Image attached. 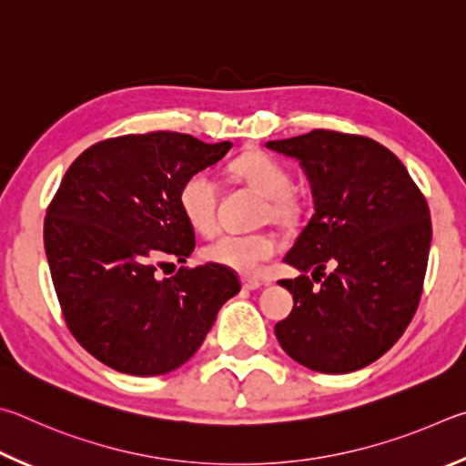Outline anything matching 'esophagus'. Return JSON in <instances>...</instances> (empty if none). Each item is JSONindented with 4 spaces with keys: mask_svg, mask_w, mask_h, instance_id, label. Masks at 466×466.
I'll list each match as a JSON object with an SVG mask.
<instances>
[{
    "mask_svg": "<svg viewBox=\"0 0 466 466\" xmlns=\"http://www.w3.org/2000/svg\"><path fill=\"white\" fill-rule=\"evenodd\" d=\"M241 284H243V289H248V290H256V289H259V287H264V280H258V279H241Z\"/></svg>",
    "mask_w": 466,
    "mask_h": 466,
    "instance_id": "obj_1",
    "label": "esophagus"
}]
</instances>
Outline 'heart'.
I'll list each match as a JSON object with an SVG mask.
<instances>
[{
	"mask_svg": "<svg viewBox=\"0 0 466 466\" xmlns=\"http://www.w3.org/2000/svg\"><path fill=\"white\" fill-rule=\"evenodd\" d=\"M235 177L246 182L251 190L264 196L259 218L287 223L299 212V194L292 187L289 167L264 151H249L231 163ZM177 207L186 223L194 231L210 235L217 227V187L208 174L194 171L177 190ZM280 251L276 235L248 233L223 235L204 249V258L212 264L225 266L239 274H258L266 262Z\"/></svg>",
	"mask_w": 466,
	"mask_h": 466,
	"instance_id": "1",
	"label": "heart"
}]
</instances>
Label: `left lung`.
Instances as JSON below:
<instances>
[{
	"label": "left lung",
	"mask_w": 466,
	"mask_h": 466,
	"mask_svg": "<svg viewBox=\"0 0 466 466\" xmlns=\"http://www.w3.org/2000/svg\"><path fill=\"white\" fill-rule=\"evenodd\" d=\"M266 147L303 163L315 198L287 254L303 274L280 280L295 307L276 323V338L311 370H360L418 311L431 243L426 196L397 155L369 137L315 128Z\"/></svg>",
	"instance_id": "8db88e82"
}]
</instances>
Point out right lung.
<instances>
[{"instance_id": "obj_1", "label": "right lung", "mask_w": 466, "mask_h": 466, "mask_svg": "<svg viewBox=\"0 0 466 466\" xmlns=\"http://www.w3.org/2000/svg\"><path fill=\"white\" fill-rule=\"evenodd\" d=\"M231 147L171 130L122 135L89 147L63 176L46 208L45 249L65 325L96 360L135 377L176 370L241 290L238 272L218 264L153 276L196 248L179 184Z\"/></svg>"}]
</instances>
